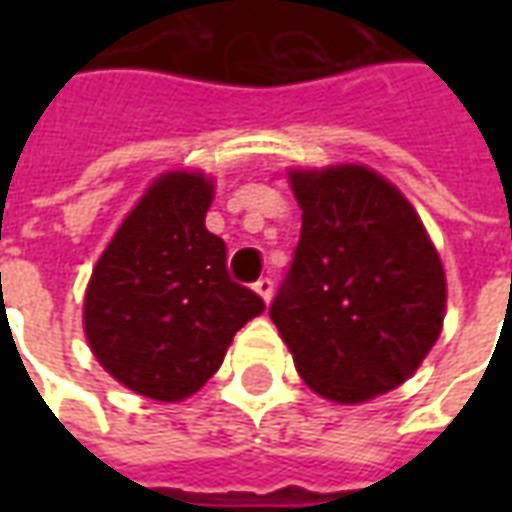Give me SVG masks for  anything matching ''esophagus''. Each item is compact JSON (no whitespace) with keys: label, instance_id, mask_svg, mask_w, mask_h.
<instances>
[{"label":"esophagus","instance_id":"esophagus-1","mask_svg":"<svg viewBox=\"0 0 512 512\" xmlns=\"http://www.w3.org/2000/svg\"><path fill=\"white\" fill-rule=\"evenodd\" d=\"M255 293L268 304V301H271V293H274V282H271V279H268V277L257 279V282H255Z\"/></svg>","mask_w":512,"mask_h":512}]
</instances>
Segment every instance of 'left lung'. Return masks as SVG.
I'll list each match as a JSON object with an SVG mask.
<instances>
[{
	"label": "left lung",
	"instance_id": "left-lung-1",
	"mask_svg": "<svg viewBox=\"0 0 512 512\" xmlns=\"http://www.w3.org/2000/svg\"><path fill=\"white\" fill-rule=\"evenodd\" d=\"M299 246L271 321L312 392L365 403L414 376L439 340L447 279L400 191L362 164L290 169Z\"/></svg>",
	"mask_w": 512,
	"mask_h": 512
}]
</instances>
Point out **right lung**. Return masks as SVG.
Wrapping results in <instances>:
<instances>
[{
	"mask_svg": "<svg viewBox=\"0 0 512 512\" xmlns=\"http://www.w3.org/2000/svg\"><path fill=\"white\" fill-rule=\"evenodd\" d=\"M213 180L164 172L128 213L84 293V332L120 384L161 403L194 395L219 370L235 332L266 310L227 274L208 233Z\"/></svg>",
	"mask_w": 512,
	"mask_h": 512,
	"instance_id": "obj_1",
	"label": "right lung"
}]
</instances>
